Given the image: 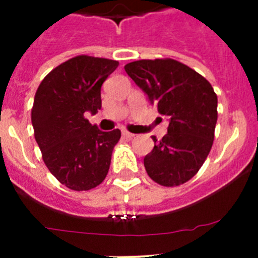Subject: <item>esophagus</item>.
<instances>
[{"label":"esophagus","instance_id":"esophagus-1","mask_svg":"<svg viewBox=\"0 0 258 258\" xmlns=\"http://www.w3.org/2000/svg\"><path fill=\"white\" fill-rule=\"evenodd\" d=\"M122 136H124L125 138H127V140H132V138L134 137V134H132V133H129V132L124 131V132H122Z\"/></svg>","mask_w":258,"mask_h":258}]
</instances>
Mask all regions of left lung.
<instances>
[{"label": "left lung", "instance_id": "1", "mask_svg": "<svg viewBox=\"0 0 258 258\" xmlns=\"http://www.w3.org/2000/svg\"><path fill=\"white\" fill-rule=\"evenodd\" d=\"M126 74L169 120L168 133L143 159L150 178L166 187L187 182L206 161L217 122V95L197 71L174 59L136 60Z\"/></svg>", "mask_w": 258, "mask_h": 258}]
</instances>
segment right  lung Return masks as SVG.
<instances>
[{
    "label": "right lung",
    "mask_w": 258,
    "mask_h": 258,
    "mask_svg": "<svg viewBox=\"0 0 258 258\" xmlns=\"http://www.w3.org/2000/svg\"><path fill=\"white\" fill-rule=\"evenodd\" d=\"M118 61L79 55L59 64L41 81L32 125L42 159L68 188L86 191L106 178L118 129L102 132L85 118L102 107L101 88Z\"/></svg>",
    "instance_id": "add662e5"
}]
</instances>
